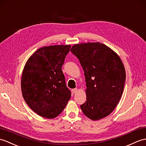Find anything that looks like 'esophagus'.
Listing matches in <instances>:
<instances>
[{"mask_svg":"<svg viewBox=\"0 0 146 146\" xmlns=\"http://www.w3.org/2000/svg\"><path fill=\"white\" fill-rule=\"evenodd\" d=\"M77 91H78L77 88H74V89L72 90V93L74 94V93H76L77 92Z\"/></svg>","mask_w":146,"mask_h":146,"instance_id":"34e87169","label":"esophagus"}]
</instances>
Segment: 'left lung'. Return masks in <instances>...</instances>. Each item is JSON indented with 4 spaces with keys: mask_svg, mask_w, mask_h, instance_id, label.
<instances>
[{
    "mask_svg": "<svg viewBox=\"0 0 146 146\" xmlns=\"http://www.w3.org/2000/svg\"><path fill=\"white\" fill-rule=\"evenodd\" d=\"M71 52L78 58L85 76L86 101L80 107L96 121L113 111L123 94L126 72L119 56L104 44L74 45Z\"/></svg>",
    "mask_w": 146,
    "mask_h": 146,
    "instance_id": "1",
    "label": "left lung"
}]
</instances>
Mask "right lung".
Wrapping results in <instances>:
<instances>
[{
  "mask_svg": "<svg viewBox=\"0 0 146 146\" xmlns=\"http://www.w3.org/2000/svg\"><path fill=\"white\" fill-rule=\"evenodd\" d=\"M70 47H42L25 64L21 80L23 98L40 116L52 119L58 116L70 99L72 93L62 70Z\"/></svg>",
  "mask_w": 146,
  "mask_h": 146,
  "instance_id": "1",
  "label": "right lung"
}]
</instances>
